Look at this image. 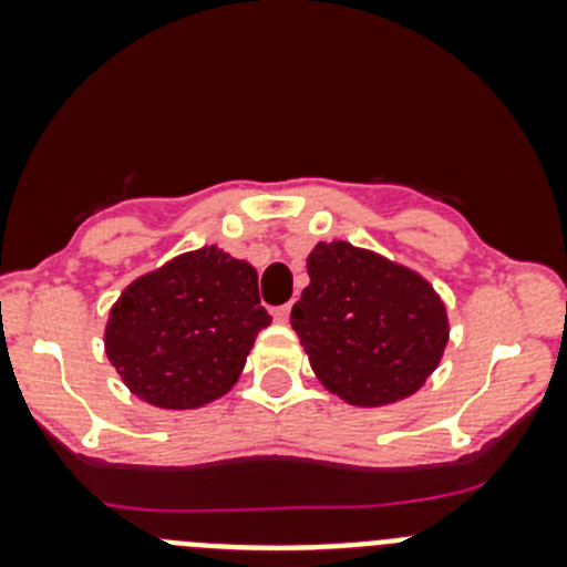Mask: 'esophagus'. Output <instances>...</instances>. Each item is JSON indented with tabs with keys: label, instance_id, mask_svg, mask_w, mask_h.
<instances>
[{
	"label": "esophagus",
	"instance_id": "1",
	"mask_svg": "<svg viewBox=\"0 0 567 567\" xmlns=\"http://www.w3.org/2000/svg\"><path fill=\"white\" fill-rule=\"evenodd\" d=\"M290 310H293V307H290V305H282V307H277V310H274L271 316H274V320H277V323H288Z\"/></svg>",
	"mask_w": 567,
	"mask_h": 567
}]
</instances>
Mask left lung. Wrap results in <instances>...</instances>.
Returning a JSON list of instances; mask_svg holds the SVG:
<instances>
[{
	"label": "left lung",
	"mask_w": 567,
	"mask_h": 567,
	"mask_svg": "<svg viewBox=\"0 0 567 567\" xmlns=\"http://www.w3.org/2000/svg\"><path fill=\"white\" fill-rule=\"evenodd\" d=\"M307 274L290 323L326 390L351 405H384L425 384L450 329L420 274L346 241L318 244Z\"/></svg>",
	"instance_id": "8db88e82"
}]
</instances>
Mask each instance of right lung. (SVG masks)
I'll return each instance as SVG.
<instances>
[{"label": "right lung", "mask_w": 567, "mask_h": 567, "mask_svg": "<svg viewBox=\"0 0 567 567\" xmlns=\"http://www.w3.org/2000/svg\"><path fill=\"white\" fill-rule=\"evenodd\" d=\"M268 323L255 268L203 247L123 290L109 312L106 357L151 405L197 409L236 384Z\"/></svg>", "instance_id": "right-lung-1"}]
</instances>
